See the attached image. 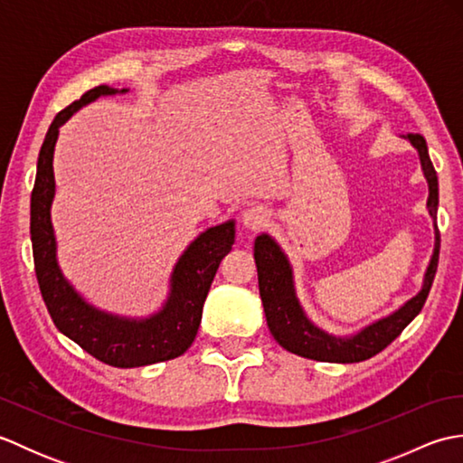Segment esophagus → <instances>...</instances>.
Masks as SVG:
<instances>
[{"label": "esophagus", "mask_w": 463, "mask_h": 463, "mask_svg": "<svg viewBox=\"0 0 463 463\" xmlns=\"http://www.w3.org/2000/svg\"><path fill=\"white\" fill-rule=\"evenodd\" d=\"M269 222H270V213L264 209V206H250V209H247L242 214V224L252 232L262 231L264 226H269Z\"/></svg>", "instance_id": "esophagus-1"}]
</instances>
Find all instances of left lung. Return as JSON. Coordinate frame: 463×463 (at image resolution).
<instances>
[{
	"mask_svg": "<svg viewBox=\"0 0 463 463\" xmlns=\"http://www.w3.org/2000/svg\"><path fill=\"white\" fill-rule=\"evenodd\" d=\"M406 139L416 146L420 155L421 169H424L426 181L430 186L428 196V211L434 219L436 226V249L431 254L430 267L424 277V287L414 298L408 300L404 307L396 310L390 317L370 324L358 334L350 338H336L332 334L320 330L308 320L304 314L300 302L294 292L292 269L288 259L274 239L269 234H260L254 241V260H257L259 270V288L264 314H267V324L284 350L298 354L302 358H310L317 362H336V364H352L362 362L376 356L388 344L394 342L402 330L414 320L420 310L424 308L426 298L434 282L439 259V231H438V175L434 165L430 161L426 139L420 133H410Z\"/></svg>",
	"mask_w": 463,
	"mask_h": 463,
	"instance_id": "obj_1",
	"label": "left lung"
}]
</instances>
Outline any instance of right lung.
Masks as SVG:
<instances>
[{
    "label": "right lung",
    "mask_w": 463,
    "mask_h": 463,
    "mask_svg": "<svg viewBox=\"0 0 463 463\" xmlns=\"http://www.w3.org/2000/svg\"><path fill=\"white\" fill-rule=\"evenodd\" d=\"M127 90H121L125 93ZM119 93L99 85L81 95L80 101L55 115L37 159L32 191V244L35 274L49 317L59 332L115 368H137L181 356L193 344L203 317V304L221 260L234 244V221L211 226L196 237L176 262L171 292L165 307L143 320L119 318L87 304L73 290L57 267L52 226V201L55 194L53 149L61 127L83 105L101 95Z\"/></svg>",
    "instance_id": "right-lung-1"
}]
</instances>
